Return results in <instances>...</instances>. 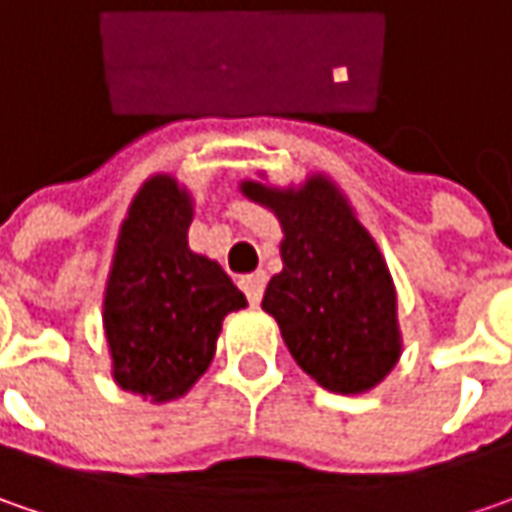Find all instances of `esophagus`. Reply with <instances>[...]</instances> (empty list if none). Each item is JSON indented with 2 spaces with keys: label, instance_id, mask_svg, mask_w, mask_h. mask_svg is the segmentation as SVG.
<instances>
[{
  "label": "esophagus",
  "instance_id": "obj_1",
  "mask_svg": "<svg viewBox=\"0 0 512 512\" xmlns=\"http://www.w3.org/2000/svg\"><path fill=\"white\" fill-rule=\"evenodd\" d=\"M240 289H243V295L249 298V303H252V306H257V303H260V298H263V289H266V275H263V272L243 275V278H240Z\"/></svg>",
  "mask_w": 512,
  "mask_h": 512
}]
</instances>
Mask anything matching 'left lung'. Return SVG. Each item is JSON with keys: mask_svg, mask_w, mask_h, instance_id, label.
<instances>
[{"mask_svg": "<svg viewBox=\"0 0 512 512\" xmlns=\"http://www.w3.org/2000/svg\"><path fill=\"white\" fill-rule=\"evenodd\" d=\"M275 209L283 226V272L266 286L263 309L303 372L335 392H364L398 361L395 289L381 252L344 197L315 177L300 191L243 186Z\"/></svg>", "mask_w": 512, "mask_h": 512, "instance_id": "8db88e82", "label": "left lung"}]
</instances>
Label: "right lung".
I'll use <instances>...</instances> for the list:
<instances>
[{
  "instance_id": "1",
  "label": "right lung",
  "mask_w": 512,
  "mask_h": 512,
  "mask_svg": "<svg viewBox=\"0 0 512 512\" xmlns=\"http://www.w3.org/2000/svg\"><path fill=\"white\" fill-rule=\"evenodd\" d=\"M191 203L171 177L148 180L120 232L105 289V335L123 389L168 401L212 364L223 318L246 298L189 249Z\"/></svg>"
}]
</instances>
